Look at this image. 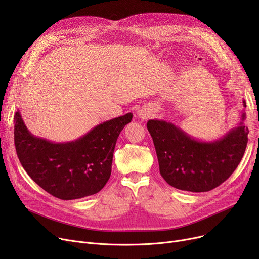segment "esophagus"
I'll return each mask as SVG.
<instances>
[{
    "label": "esophagus",
    "mask_w": 259,
    "mask_h": 259,
    "mask_svg": "<svg viewBox=\"0 0 259 259\" xmlns=\"http://www.w3.org/2000/svg\"><path fill=\"white\" fill-rule=\"evenodd\" d=\"M150 115H151L150 111H149L148 109H146V108H142L138 111V116L141 119H147L148 117H150Z\"/></svg>",
    "instance_id": "1"
}]
</instances>
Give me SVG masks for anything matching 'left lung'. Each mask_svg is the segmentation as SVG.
<instances>
[{"label": "left lung", "instance_id": "left-lung-1", "mask_svg": "<svg viewBox=\"0 0 259 259\" xmlns=\"http://www.w3.org/2000/svg\"><path fill=\"white\" fill-rule=\"evenodd\" d=\"M244 119L242 112L238 126L213 142L195 140L170 121L148 120L160 175L184 191L207 192L219 187L235 171L246 151L249 129Z\"/></svg>", "mask_w": 259, "mask_h": 259}]
</instances>
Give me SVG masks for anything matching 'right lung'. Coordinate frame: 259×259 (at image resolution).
Here are the masks:
<instances>
[{"label":"right lung","mask_w":259,"mask_h":259,"mask_svg":"<svg viewBox=\"0 0 259 259\" xmlns=\"http://www.w3.org/2000/svg\"><path fill=\"white\" fill-rule=\"evenodd\" d=\"M132 119L127 113L102 122L83 137L68 143L36 138L27 129L18 110L15 145L25 171L46 192L64 200L100 192L111 175L115 144Z\"/></svg>","instance_id":"add662e5"}]
</instances>
